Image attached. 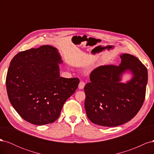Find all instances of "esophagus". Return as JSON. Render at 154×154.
Masks as SVG:
<instances>
[{"instance_id":"1","label":"esophagus","mask_w":154,"mask_h":154,"mask_svg":"<svg viewBox=\"0 0 154 154\" xmlns=\"http://www.w3.org/2000/svg\"><path fill=\"white\" fill-rule=\"evenodd\" d=\"M85 83L83 82H80V83H79V85H78V88H80V89H83V88L85 87Z\"/></svg>"}]
</instances>
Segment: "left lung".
<instances>
[{
    "label": "left lung",
    "mask_w": 154,
    "mask_h": 154,
    "mask_svg": "<svg viewBox=\"0 0 154 154\" xmlns=\"http://www.w3.org/2000/svg\"><path fill=\"white\" fill-rule=\"evenodd\" d=\"M118 66H103L95 69L91 82L84 87L85 109L93 123L103 127H116L131 120L140 110L145 97L148 82L146 67L134 56L120 55ZM125 73L128 81L122 82Z\"/></svg>",
    "instance_id": "left-lung-1"
}]
</instances>
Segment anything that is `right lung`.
Returning a JSON list of instances; mask_svg holds the SVG:
<instances>
[{"label":"right lung","instance_id":"obj_1","mask_svg":"<svg viewBox=\"0 0 154 154\" xmlns=\"http://www.w3.org/2000/svg\"><path fill=\"white\" fill-rule=\"evenodd\" d=\"M62 63L58 50L51 45L22 51L11 60L6 82L8 95L26 122L36 125L53 123L77 89L78 78L60 77Z\"/></svg>","mask_w":154,"mask_h":154}]
</instances>
